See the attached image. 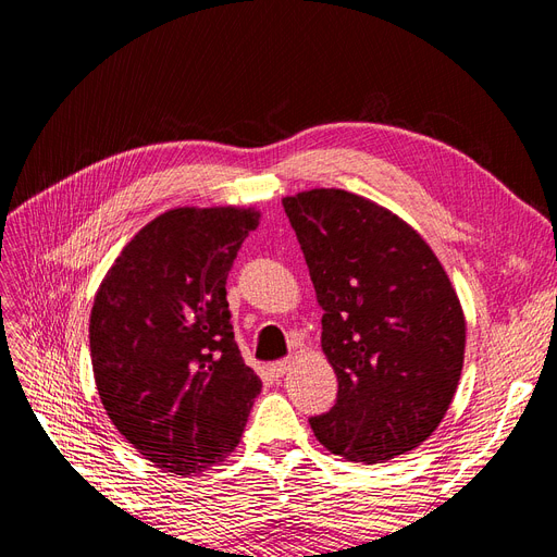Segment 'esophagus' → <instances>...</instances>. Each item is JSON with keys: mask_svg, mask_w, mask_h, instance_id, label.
Returning a JSON list of instances; mask_svg holds the SVG:
<instances>
[{"mask_svg": "<svg viewBox=\"0 0 557 557\" xmlns=\"http://www.w3.org/2000/svg\"><path fill=\"white\" fill-rule=\"evenodd\" d=\"M290 367H293L290 360H278L274 364H269V372H272L276 379H281V376H285V374L290 372Z\"/></svg>", "mask_w": 557, "mask_h": 557, "instance_id": "esophagus-1", "label": "esophagus"}]
</instances>
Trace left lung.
Returning <instances> with one entry per match:
<instances>
[{
    "instance_id": "left-lung-1",
    "label": "left lung",
    "mask_w": 557,
    "mask_h": 557,
    "mask_svg": "<svg viewBox=\"0 0 557 557\" xmlns=\"http://www.w3.org/2000/svg\"><path fill=\"white\" fill-rule=\"evenodd\" d=\"M323 307V352L339 395L309 418L315 440L376 465L423 444L446 416L467 323L428 242L376 201L339 188L283 197Z\"/></svg>"
}]
</instances>
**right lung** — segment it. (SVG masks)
<instances>
[{
    "label": "right lung",
    "instance_id": "obj_1",
    "mask_svg": "<svg viewBox=\"0 0 557 557\" xmlns=\"http://www.w3.org/2000/svg\"><path fill=\"white\" fill-rule=\"evenodd\" d=\"M260 211L178 207L144 225L102 278L90 311L99 399L146 460L199 474L237 448L262 391L227 309V274Z\"/></svg>",
    "mask_w": 557,
    "mask_h": 557
}]
</instances>
